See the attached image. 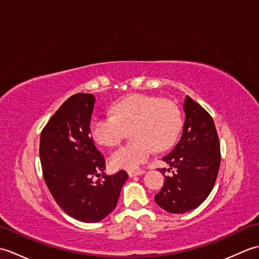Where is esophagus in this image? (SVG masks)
Returning <instances> with one entry per match:
<instances>
[{
	"label": "esophagus",
	"instance_id": "1",
	"mask_svg": "<svg viewBox=\"0 0 259 259\" xmlns=\"http://www.w3.org/2000/svg\"><path fill=\"white\" fill-rule=\"evenodd\" d=\"M145 174V171L144 170H130V171H128V175H129V177L130 178H133V177H135V176H140V175H144Z\"/></svg>",
	"mask_w": 259,
	"mask_h": 259
}]
</instances>
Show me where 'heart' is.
Masks as SVG:
<instances>
[{
  "label": "heart",
  "instance_id": "heart-1",
  "mask_svg": "<svg viewBox=\"0 0 259 259\" xmlns=\"http://www.w3.org/2000/svg\"><path fill=\"white\" fill-rule=\"evenodd\" d=\"M111 115L93 117L89 131L97 144L117 145L124 130H129L130 144L119 147L109 157L115 169L136 170L148 160L153 149L166 150L180 133L181 113L177 104L167 99L135 93L112 104Z\"/></svg>",
  "mask_w": 259,
  "mask_h": 259
}]
</instances>
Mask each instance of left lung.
Returning a JSON list of instances; mask_svg holds the SVG:
<instances>
[{
  "label": "left lung",
  "mask_w": 259,
  "mask_h": 259,
  "mask_svg": "<svg viewBox=\"0 0 259 259\" xmlns=\"http://www.w3.org/2000/svg\"><path fill=\"white\" fill-rule=\"evenodd\" d=\"M185 122L180 140L162 158L176 172L155 196L163 210L185 213L199 207L210 194L221 166V146L213 120L190 97L184 101ZM163 171H160L164 175Z\"/></svg>",
  "instance_id": "left-lung-1"
}]
</instances>
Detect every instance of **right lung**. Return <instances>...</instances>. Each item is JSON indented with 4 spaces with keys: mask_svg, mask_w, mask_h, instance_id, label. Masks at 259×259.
I'll use <instances>...</instances> for the list:
<instances>
[{
    "mask_svg": "<svg viewBox=\"0 0 259 259\" xmlns=\"http://www.w3.org/2000/svg\"><path fill=\"white\" fill-rule=\"evenodd\" d=\"M96 99L90 93L70 97L52 115L40 138L46 184L62 210L76 221L98 223L117 206L128 174L107 175L106 160L89 131ZM104 179L93 183V175Z\"/></svg>",
    "mask_w": 259,
    "mask_h": 259,
    "instance_id": "right-lung-1",
    "label": "right lung"
}]
</instances>
